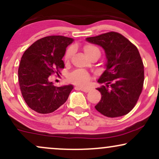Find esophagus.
Masks as SVG:
<instances>
[{
	"label": "esophagus",
	"mask_w": 159,
	"mask_h": 159,
	"mask_svg": "<svg viewBox=\"0 0 159 159\" xmlns=\"http://www.w3.org/2000/svg\"><path fill=\"white\" fill-rule=\"evenodd\" d=\"M78 87V88H79L81 90L83 91V92H84V93H87V92H89V91L90 90V89L87 88V87Z\"/></svg>",
	"instance_id": "obj_1"
}]
</instances>
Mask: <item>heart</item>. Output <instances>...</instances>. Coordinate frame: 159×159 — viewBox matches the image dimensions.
<instances>
[{
  "label": "heart",
  "mask_w": 159,
  "mask_h": 159,
  "mask_svg": "<svg viewBox=\"0 0 159 159\" xmlns=\"http://www.w3.org/2000/svg\"><path fill=\"white\" fill-rule=\"evenodd\" d=\"M84 51L86 55L89 58L92 57L94 56H99L101 55V52L99 48L96 47V45L92 44H87L84 46ZM75 52L74 47H69L68 50L66 51L65 54V60L69 61L72 56L73 55ZM69 80L72 83L76 84L78 85H86L90 81V75L87 71L83 70V69H77L74 71L72 74L69 75Z\"/></svg>",
  "instance_id": "b5f03b06"
}]
</instances>
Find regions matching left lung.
Instances as JSON below:
<instances>
[{
  "label": "left lung",
  "mask_w": 159,
  "mask_h": 159,
  "mask_svg": "<svg viewBox=\"0 0 159 159\" xmlns=\"http://www.w3.org/2000/svg\"><path fill=\"white\" fill-rule=\"evenodd\" d=\"M102 47L106 55L105 70L98 82L102 98L95 108L107 117H118L130 112L142 92L144 67L140 53L125 36L108 32L86 39Z\"/></svg>",
  "instance_id": "obj_1"
}]
</instances>
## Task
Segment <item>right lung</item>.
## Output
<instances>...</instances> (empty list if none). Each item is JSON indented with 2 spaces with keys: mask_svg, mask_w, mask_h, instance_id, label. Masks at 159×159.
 I'll use <instances>...</instances> for the list:
<instances>
[{
  "mask_svg": "<svg viewBox=\"0 0 159 159\" xmlns=\"http://www.w3.org/2000/svg\"><path fill=\"white\" fill-rule=\"evenodd\" d=\"M73 41L63 36H45L33 43L21 57L18 71L20 89L25 102L36 112H54L66 102L73 89L72 84L55 87L48 80L64 68L63 57Z\"/></svg>",
  "mask_w": 159,
  "mask_h": 159,
  "instance_id": "add662e5",
  "label": "right lung"
}]
</instances>
